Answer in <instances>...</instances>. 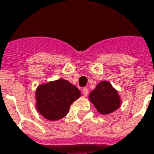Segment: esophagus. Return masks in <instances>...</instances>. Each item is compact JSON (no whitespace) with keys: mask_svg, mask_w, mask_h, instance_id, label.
<instances>
[{"mask_svg":"<svg viewBox=\"0 0 154 154\" xmlns=\"http://www.w3.org/2000/svg\"><path fill=\"white\" fill-rule=\"evenodd\" d=\"M82 94H83L84 97L88 96V88H82Z\"/></svg>","mask_w":154,"mask_h":154,"instance_id":"1","label":"esophagus"}]
</instances>
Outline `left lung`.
<instances>
[{
  "label": "left lung",
  "mask_w": 154,
  "mask_h": 154,
  "mask_svg": "<svg viewBox=\"0 0 154 154\" xmlns=\"http://www.w3.org/2000/svg\"><path fill=\"white\" fill-rule=\"evenodd\" d=\"M88 99L101 115H109L116 111L121 105L118 91L108 81L99 82L88 95Z\"/></svg>",
  "instance_id": "obj_1"
}]
</instances>
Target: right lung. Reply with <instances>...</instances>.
I'll return each instance as SVG.
<instances>
[{
	"label": "right lung",
	"mask_w": 154,
	"mask_h": 154,
	"mask_svg": "<svg viewBox=\"0 0 154 154\" xmlns=\"http://www.w3.org/2000/svg\"><path fill=\"white\" fill-rule=\"evenodd\" d=\"M81 92L65 79L42 83L35 91V107L44 118L58 121L69 112L71 104L79 99Z\"/></svg>",
	"instance_id": "add662e5"
}]
</instances>
